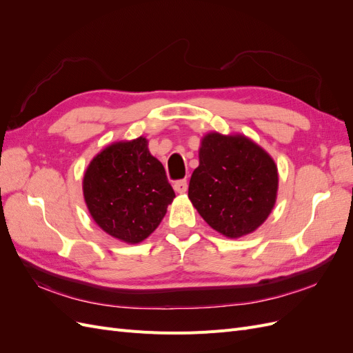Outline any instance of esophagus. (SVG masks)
<instances>
[{
  "instance_id": "1",
  "label": "esophagus",
  "mask_w": 353,
  "mask_h": 353,
  "mask_svg": "<svg viewBox=\"0 0 353 353\" xmlns=\"http://www.w3.org/2000/svg\"><path fill=\"white\" fill-rule=\"evenodd\" d=\"M174 190L176 191V193H179V194L185 193V191L188 190L187 179H178V181H175V183H174Z\"/></svg>"
}]
</instances>
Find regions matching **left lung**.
Returning <instances> with one entry per match:
<instances>
[{"label": "left lung", "instance_id": "8db88e82", "mask_svg": "<svg viewBox=\"0 0 353 353\" xmlns=\"http://www.w3.org/2000/svg\"><path fill=\"white\" fill-rule=\"evenodd\" d=\"M279 172L272 157L248 137H203L188 197L209 225L230 239L259 228L275 205Z\"/></svg>", "mask_w": 353, "mask_h": 353}]
</instances>
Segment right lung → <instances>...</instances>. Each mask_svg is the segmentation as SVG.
<instances>
[{"instance_id":"obj_1","label":"right lung","mask_w":353,"mask_h":353,"mask_svg":"<svg viewBox=\"0 0 353 353\" xmlns=\"http://www.w3.org/2000/svg\"><path fill=\"white\" fill-rule=\"evenodd\" d=\"M82 188L95 223L131 244L150 236L175 197L144 137L105 147L85 170Z\"/></svg>"}]
</instances>
